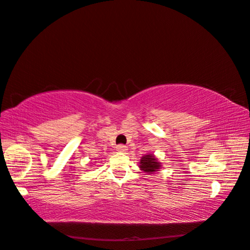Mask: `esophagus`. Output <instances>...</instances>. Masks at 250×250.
<instances>
[{"label": "esophagus", "instance_id": "obj_1", "mask_svg": "<svg viewBox=\"0 0 250 250\" xmlns=\"http://www.w3.org/2000/svg\"><path fill=\"white\" fill-rule=\"evenodd\" d=\"M116 149H118V151L121 153H125L128 148H127V146H124V144H119V146H116Z\"/></svg>", "mask_w": 250, "mask_h": 250}]
</instances>
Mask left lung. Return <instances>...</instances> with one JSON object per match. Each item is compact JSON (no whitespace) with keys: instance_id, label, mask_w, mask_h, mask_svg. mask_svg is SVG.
I'll return each instance as SVG.
<instances>
[{"instance_id":"left-lung-1","label":"left lung","mask_w":250,"mask_h":250,"mask_svg":"<svg viewBox=\"0 0 250 250\" xmlns=\"http://www.w3.org/2000/svg\"><path fill=\"white\" fill-rule=\"evenodd\" d=\"M160 164L157 162L156 157L154 155H144L140 160V168L146 173H153L155 171H158Z\"/></svg>"}]
</instances>
